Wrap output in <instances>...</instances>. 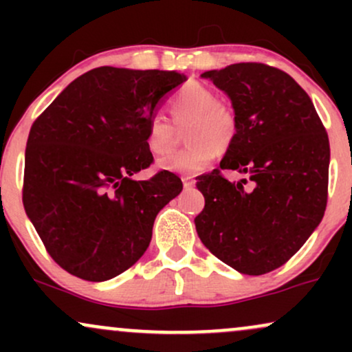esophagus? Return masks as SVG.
Returning <instances> with one entry per match:
<instances>
[{"mask_svg":"<svg viewBox=\"0 0 352 352\" xmlns=\"http://www.w3.org/2000/svg\"><path fill=\"white\" fill-rule=\"evenodd\" d=\"M182 182H184V188L185 190H192L193 187H195V180H193L192 177H184Z\"/></svg>","mask_w":352,"mask_h":352,"instance_id":"1","label":"esophagus"}]
</instances>
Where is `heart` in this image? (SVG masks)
<instances>
[{"mask_svg": "<svg viewBox=\"0 0 352 352\" xmlns=\"http://www.w3.org/2000/svg\"><path fill=\"white\" fill-rule=\"evenodd\" d=\"M172 122L155 116L148 120L145 142L153 155H165L175 147L179 132L188 127V145L184 151L159 160V168L173 173L193 175L207 168L218 155V147L227 148L236 137L235 111L220 102L212 89L192 84L182 89L168 104Z\"/></svg>", "mask_w": 352, "mask_h": 352, "instance_id": "obj_1", "label": "heart"}]
</instances>
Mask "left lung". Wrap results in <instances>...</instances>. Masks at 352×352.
I'll return each mask as SVG.
<instances>
[{"label": "left lung", "instance_id": "1", "mask_svg": "<svg viewBox=\"0 0 352 352\" xmlns=\"http://www.w3.org/2000/svg\"><path fill=\"white\" fill-rule=\"evenodd\" d=\"M232 100L236 137L221 170L197 179L205 207L195 217L201 243L243 274L285 265L321 223L328 201L329 139L305 89L276 67L238 63L207 71Z\"/></svg>", "mask_w": 352, "mask_h": 352}]
</instances>
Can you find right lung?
Instances as JSON below:
<instances>
[{
    "label": "right lung",
    "instance_id": "1",
    "mask_svg": "<svg viewBox=\"0 0 352 352\" xmlns=\"http://www.w3.org/2000/svg\"><path fill=\"white\" fill-rule=\"evenodd\" d=\"M187 80L175 71L102 66L79 76L34 120L26 144L23 205L60 268L87 281L124 273L145 253L157 213L182 192L153 162L147 125Z\"/></svg>",
    "mask_w": 352,
    "mask_h": 352
}]
</instances>
